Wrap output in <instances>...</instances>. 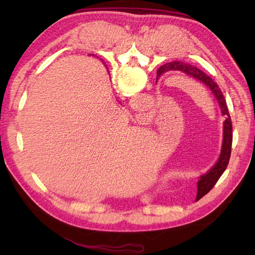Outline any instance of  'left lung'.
Listing matches in <instances>:
<instances>
[{"label":"left lung","instance_id":"obj_1","mask_svg":"<svg viewBox=\"0 0 255 255\" xmlns=\"http://www.w3.org/2000/svg\"><path fill=\"white\" fill-rule=\"evenodd\" d=\"M170 71L182 72L184 74L188 75L189 78H193L196 81H198V82L202 83L203 85H205V88L208 89L210 93L214 95L216 101L218 102L220 111H221V115L225 117V122L223 126V144H221L219 159L208 172H206L205 174H202L199 176V181L197 182V196H196V200H198L203 196H205V195L215 186V184L217 183L219 177L223 175L227 165L229 163L230 154H231V145H232V123L229 115L228 106H227L226 99L223 94V92H221L217 83H216L215 81L209 77V75L203 72L200 69L192 66V64H187L181 61H173V62L165 63L159 68L158 71H156V80H158L163 73L170 72Z\"/></svg>","mask_w":255,"mask_h":255}]
</instances>
